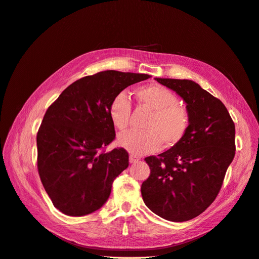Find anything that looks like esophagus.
<instances>
[{
    "mask_svg": "<svg viewBox=\"0 0 259 259\" xmlns=\"http://www.w3.org/2000/svg\"><path fill=\"white\" fill-rule=\"evenodd\" d=\"M138 161H139V157H137L136 155L131 154V155L129 156V162H130V163H136V162H138Z\"/></svg>",
    "mask_w": 259,
    "mask_h": 259,
    "instance_id": "esophagus-1",
    "label": "esophagus"
}]
</instances>
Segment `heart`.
<instances>
[{"label":"heart","instance_id":"heart-1","mask_svg":"<svg viewBox=\"0 0 259 259\" xmlns=\"http://www.w3.org/2000/svg\"><path fill=\"white\" fill-rule=\"evenodd\" d=\"M139 104L153 110L145 131H129L118 139L122 148L132 154L142 155L156 152L162 144L174 147L186 136L190 116L186 107L178 104V97L165 86L152 84L136 91ZM111 123L119 131L128 128L131 115V102L124 93H118L108 106Z\"/></svg>","mask_w":259,"mask_h":259}]
</instances>
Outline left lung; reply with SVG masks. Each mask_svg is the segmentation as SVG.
<instances>
[{
	"label": "left lung",
	"mask_w": 259,
	"mask_h": 259,
	"mask_svg": "<svg viewBox=\"0 0 259 259\" xmlns=\"http://www.w3.org/2000/svg\"><path fill=\"white\" fill-rule=\"evenodd\" d=\"M175 91L190 116L186 136L144 161L150 176L141 185L145 205L173 222L198 217L214 201L235 155V125L220 99L190 79L155 78Z\"/></svg>",
	"instance_id": "obj_1"
}]
</instances>
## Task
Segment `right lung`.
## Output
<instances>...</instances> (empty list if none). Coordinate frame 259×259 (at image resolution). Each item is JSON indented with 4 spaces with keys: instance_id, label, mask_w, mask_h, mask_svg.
<instances>
[{
    "instance_id": "add662e5",
    "label": "right lung",
    "mask_w": 259,
    "mask_h": 259,
    "mask_svg": "<svg viewBox=\"0 0 259 259\" xmlns=\"http://www.w3.org/2000/svg\"><path fill=\"white\" fill-rule=\"evenodd\" d=\"M149 77L114 70L84 76L46 111L37 132V167L45 190L62 213L86 215L107 201L112 182L129 165L123 148L105 152L116 138L109 103Z\"/></svg>"
}]
</instances>
